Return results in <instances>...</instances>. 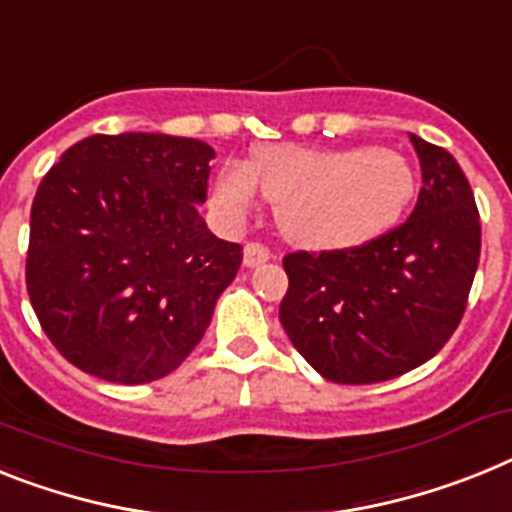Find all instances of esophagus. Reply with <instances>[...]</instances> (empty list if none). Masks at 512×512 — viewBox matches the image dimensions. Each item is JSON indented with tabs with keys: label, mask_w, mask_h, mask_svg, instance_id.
Masks as SVG:
<instances>
[{
	"label": "esophagus",
	"mask_w": 512,
	"mask_h": 512,
	"mask_svg": "<svg viewBox=\"0 0 512 512\" xmlns=\"http://www.w3.org/2000/svg\"><path fill=\"white\" fill-rule=\"evenodd\" d=\"M269 259H272V251L266 246H261V243H248V246L243 248V264H246L248 269L266 264Z\"/></svg>",
	"instance_id": "obj_1"
}]
</instances>
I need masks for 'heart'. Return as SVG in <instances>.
<instances>
[{"instance_id":"1","label":"heart","mask_w":512,"mask_h":512,"mask_svg":"<svg viewBox=\"0 0 512 512\" xmlns=\"http://www.w3.org/2000/svg\"><path fill=\"white\" fill-rule=\"evenodd\" d=\"M256 189L277 204L282 233L305 248H352L375 240L401 220L414 189L412 163L388 147L321 150L264 144L248 165H227L212 202L227 220H243Z\"/></svg>"}]
</instances>
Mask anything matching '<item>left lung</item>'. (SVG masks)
Instances as JSON below:
<instances>
[{
  "label": "left lung",
  "instance_id": "1",
  "mask_svg": "<svg viewBox=\"0 0 512 512\" xmlns=\"http://www.w3.org/2000/svg\"><path fill=\"white\" fill-rule=\"evenodd\" d=\"M422 189L391 233L344 251L287 253L279 321L310 368L334 383L391 381L451 339L479 266L482 225L461 165L409 134Z\"/></svg>",
  "mask_w": 512,
  "mask_h": 512
}]
</instances>
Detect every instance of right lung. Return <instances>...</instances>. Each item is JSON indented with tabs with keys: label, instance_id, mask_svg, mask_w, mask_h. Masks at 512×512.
<instances>
[{
	"label": "right lung",
	"instance_id": "1",
	"mask_svg": "<svg viewBox=\"0 0 512 512\" xmlns=\"http://www.w3.org/2000/svg\"><path fill=\"white\" fill-rule=\"evenodd\" d=\"M212 157L189 137L95 134L43 176L25 279L43 331L74 368L139 386L202 342L243 261L199 214Z\"/></svg>",
	"mask_w": 512,
	"mask_h": 512
}]
</instances>
